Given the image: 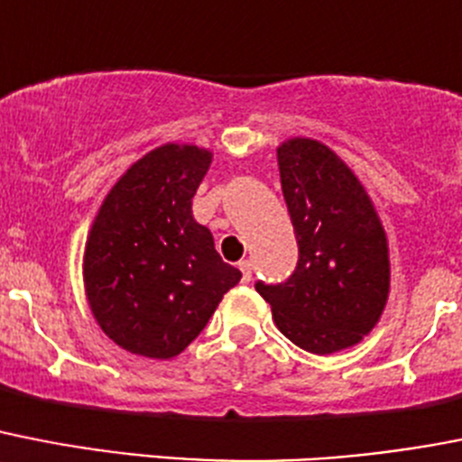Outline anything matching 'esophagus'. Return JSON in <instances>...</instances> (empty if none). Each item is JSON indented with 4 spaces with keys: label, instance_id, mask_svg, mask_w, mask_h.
Wrapping results in <instances>:
<instances>
[{
    "label": "esophagus",
    "instance_id": "obj_1",
    "mask_svg": "<svg viewBox=\"0 0 462 462\" xmlns=\"http://www.w3.org/2000/svg\"><path fill=\"white\" fill-rule=\"evenodd\" d=\"M240 273H243V282H250L252 280V262H247V259H243V262L238 263Z\"/></svg>",
    "mask_w": 462,
    "mask_h": 462
}]
</instances>
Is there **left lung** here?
I'll list each match as a JSON object with an SVG mask.
<instances>
[{
	"label": "left lung",
	"mask_w": 462,
	"mask_h": 462,
	"mask_svg": "<svg viewBox=\"0 0 462 462\" xmlns=\"http://www.w3.org/2000/svg\"><path fill=\"white\" fill-rule=\"evenodd\" d=\"M278 168L299 262L285 282L259 280L254 287L291 344L315 355L338 353L372 332L388 301L383 224L360 180L322 142H282Z\"/></svg>",
	"instance_id": "1"
}]
</instances>
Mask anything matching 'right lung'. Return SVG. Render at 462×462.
Segmentation results:
<instances>
[{"mask_svg":"<svg viewBox=\"0 0 462 462\" xmlns=\"http://www.w3.org/2000/svg\"><path fill=\"white\" fill-rule=\"evenodd\" d=\"M210 163L196 144L156 147L121 175L90 226L86 297L102 332L128 353L180 355L238 285L240 271L191 212Z\"/></svg>","mask_w":462,"mask_h":462,"instance_id":"add662e5","label":"right lung"}]
</instances>
